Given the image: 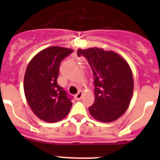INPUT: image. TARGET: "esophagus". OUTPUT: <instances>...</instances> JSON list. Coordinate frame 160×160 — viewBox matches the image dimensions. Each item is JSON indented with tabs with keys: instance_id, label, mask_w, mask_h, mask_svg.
<instances>
[{
	"instance_id": "obj_1",
	"label": "esophagus",
	"mask_w": 160,
	"mask_h": 160,
	"mask_svg": "<svg viewBox=\"0 0 160 160\" xmlns=\"http://www.w3.org/2000/svg\"><path fill=\"white\" fill-rule=\"evenodd\" d=\"M82 97V92L81 90H79L78 92V94L75 95V99L79 101V100H81Z\"/></svg>"
}]
</instances>
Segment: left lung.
I'll list each match as a JSON object with an SVG mask.
<instances>
[{
  "mask_svg": "<svg viewBox=\"0 0 160 160\" xmlns=\"http://www.w3.org/2000/svg\"><path fill=\"white\" fill-rule=\"evenodd\" d=\"M77 53L86 58L94 73L95 99L89 107L91 116L103 122L116 120L132 98L134 81L129 65L118 53L98 48L78 49Z\"/></svg>",
  "mask_w": 160,
  "mask_h": 160,
  "instance_id": "left-lung-1",
  "label": "left lung"
}]
</instances>
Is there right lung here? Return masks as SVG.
Instances as JSON below:
<instances>
[{"label": "right lung", "mask_w": 160, "mask_h": 160, "mask_svg": "<svg viewBox=\"0 0 160 160\" xmlns=\"http://www.w3.org/2000/svg\"><path fill=\"white\" fill-rule=\"evenodd\" d=\"M73 52L67 48L51 46L35 55L24 78V91L32 112L40 119L56 122L69 114L72 97L58 84L61 62Z\"/></svg>", "instance_id": "1"}]
</instances>
